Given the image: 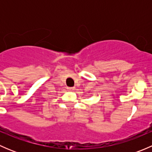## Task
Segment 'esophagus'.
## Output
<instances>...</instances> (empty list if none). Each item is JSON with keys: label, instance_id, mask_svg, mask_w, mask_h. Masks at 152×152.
I'll use <instances>...</instances> for the list:
<instances>
[{"label": "esophagus", "instance_id": "esophagus-1", "mask_svg": "<svg viewBox=\"0 0 152 152\" xmlns=\"http://www.w3.org/2000/svg\"><path fill=\"white\" fill-rule=\"evenodd\" d=\"M67 90L68 91H73V90H74V87H67Z\"/></svg>", "mask_w": 152, "mask_h": 152}]
</instances>
